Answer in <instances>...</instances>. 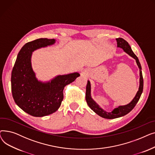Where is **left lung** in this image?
<instances>
[{
	"instance_id": "8db88e82",
	"label": "left lung",
	"mask_w": 155,
	"mask_h": 155,
	"mask_svg": "<svg viewBox=\"0 0 155 155\" xmlns=\"http://www.w3.org/2000/svg\"><path fill=\"white\" fill-rule=\"evenodd\" d=\"M117 47L123 49L124 52L128 54L129 56H131L132 58L136 60V62L138 68H140V86L138 88V91L137 92L134 99L131 101V102H129L128 104L125 105H119L117 107L115 108L110 112H107L104 109H102L99 105L97 104L94 99L92 98L91 96V85L90 81L88 80L87 85L86 87V94H85V99L87 103L94 112H95L97 114H98L101 117L105 119H115L117 117H120L124 116L128 114L129 112H131L133 108L135 107V105L137 103L138 101L140 100V97L143 91V78L142 75L141 66L139 60H138L136 55L132 51L131 46H129V43L123 38H116Z\"/></svg>"
}]
</instances>
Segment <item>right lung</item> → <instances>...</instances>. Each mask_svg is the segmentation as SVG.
Instances as JSON below:
<instances>
[{"label": "right lung", "instance_id": "add662e5", "mask_svg": "<svg viewBox=\"0 0 155 155\" xmlns=\"http://www.w3.org/2000/svg\"><path fill=\"white\" fill-rule=\"evenodd\" d=\"M54 39L39 38L24 45L16 58L11 74L14 102L28 114L43 117L56 112L63 99L64 87L80 76L78 72L58 75L48 82L38 80L31 64L32 52L55 43Z\"/></svg>", "mask_w": 155, "mask_h": 155}]
</instances>
